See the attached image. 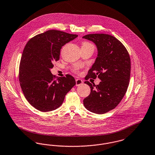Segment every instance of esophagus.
I'll use <instances>...</instances> for the list:
<instances>
[{
  "label": "esophagus",
  "instance_id": "1",
  "mask_svg": "<svg viewBox=\"0 0 155 155\" xmlns=\"http://www.w3.org/2000/svg\"><path fill=\"white\" fill-rule=\"evenodd\" d=\"M75 81H76V85H77V86H79V85L82 84V83H83L82 80L79 79V78L76 79V80H75Z\"/></svg>",
  "mask_w": 155,
  "mask_h": 155
}]
</instances>
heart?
I'll use <instances>...</instances> for the list:
<instances>
[{
    "mask_svg": "<svg viewBox=\"0 0 155 155\" xmlns=\"http://www.w3.org/2000/svg\"><path fill=\"white\" fill-rule=\"evenodd\" d=\"M82 47H84V48H92L94 50V46L89 41H84L82 43ZM74 71L75 73H79V69L78 68H74Z\"/></svg>",
    "mask_w": 155,
    "mask_h": 155,
    "instance_id": "b5f03b06",
    "label": "heart"
}]
</instances>
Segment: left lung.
<instances>
[{
	"label": "left lung",
	"instance_id": "obj_1",
	"mask_svg": "<svg viewBox=\"0 0 155 155\" xmlns=\"http://www.w3.org/2000/svg\"><path fill=\"white\" fill-rule=\"evenodd\" d=\"M93 41L98 54L85 79L100 78L98 85L88 81L90 94L84 98L85 108L102 114L114 109L124 98L130 80V59L126 47L115 37L107 34H90L82 37Z\"/></svg>",
	"mask_w": 155,
	"mask_h": 155
}]
</instances>
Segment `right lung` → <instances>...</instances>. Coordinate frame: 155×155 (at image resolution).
<instances>
[{
	"label": "right lung",
	"mask_w": 155,
	"mask_h": 155,
	"mask_svg": "<svg viewBox=\"0 0 155 155\" xmlns=\"http://www.w3.org/2000/svg\"><path fill=\"white\" fill-rule=\"evenodd\" d=\"M77 37L50 30L28 41L20 63L18 80L25 98L37 110L48 112L58 108L75 85L72 75L56 78L50 69L59 60L61 47Z\"/></svg>",
	"instance_id": "right-lung-1"
}]
</instances>
